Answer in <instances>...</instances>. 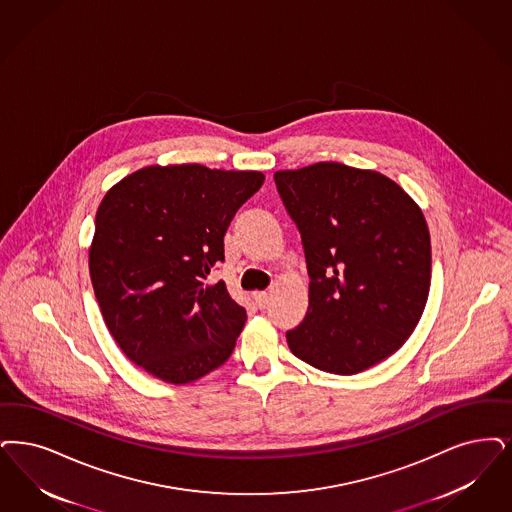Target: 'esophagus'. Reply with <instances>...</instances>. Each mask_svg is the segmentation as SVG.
Listing matches in <instances>:
<instances>
[{"mask_svg": "<svg viewBox=\"0 0 512 512\" xmlns=\"http://www.w3.org/2000/svg\"><path fill=\"white\" fill-rule=\"evenodd\" d=\"M253 301H255L257 307L266 308L268 301H270V295L265 293V291H257V293H253Z\"/></svg>", "mask_w": 512, "mask_h": 512, "instance_id": "1", "label": "esophagus"}]
</instances>
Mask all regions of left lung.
I'll return each mask as SVG.
<instances>
[{
	"instance_id": "left-lung-1",
	"label": "left lung",
	"mask_w": 512,
	"mask_h": 512,
	"mask_svg": "<svg viewBox=\"0 0 512 512\" xmlns=\"http://www.w3.org/2000/svg\"><path fill=\"white\" fill-rule=\"evenodd\" d=\"M299 228L308 310L286 333L314 368L354 375L389 358L421 320L430 287L427 221L389 177L337 162L276 171Z\"/></svg>"
}]
</instances>
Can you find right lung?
Masks as SVG:
<instances>
[{"mask_svg": "<svg viewBox=\"0 0 512 512\" xmlns=\"http://www.w3.org/2000/svg\"><path fill=\"white\" fill-rule=\"evenodd\" d=\"M259 171L150 165L112 186L99 205L89 274L106 328L123 354L165 383L223 366L246 324L225 282L236 211L263 186Z\"/></svg>", "mask_w": 512, "mask_h": 512, "instance_id": "1", "label": "right lung"}]
</instances>
